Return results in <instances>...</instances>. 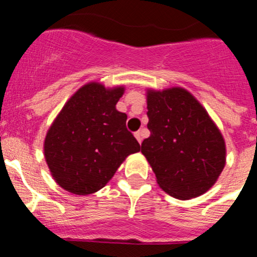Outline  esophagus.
Returning a JSON list of instances; mask_svg holds the SVG:
<instances>
[{"mask_svg":"<svg viewBox=\"0 0 257 257\" xmlns=\"http://www.w3.org/2000/svg\"><path fill=\"white\" fill-rule=\"evenodd\" d=\"M135 137H136L137 141H139L140 144H141V142H142V139H144V137H142V131H137V132H135Z\"/></svg>","mask_w":257,"mask_h":257,"instance_id":"esophagus-1","label":"esophagus"}]
</instances>
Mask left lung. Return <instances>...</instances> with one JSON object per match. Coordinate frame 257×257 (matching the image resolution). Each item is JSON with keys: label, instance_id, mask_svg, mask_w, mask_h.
<instances>
[{"label": "left lung", "instance_id": "1", "mask_svg": "<svg viewBox=\"0 0 257 257\" xmlns=\"http://www.w3.org/2000/svg\"><path fill=\"white\" fill-rule=\"evenodd\" d=\"M141 152L160 187L178 199L210 189L225 166V142L204 107L186 89L148 90Z\"/></svg>", "mask_w": 257, "mask_h": 257}]
</instances>
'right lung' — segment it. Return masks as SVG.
I'll return each instance as SVG.
<instances>
[{
	"instance_id": "1",
	"label": "right lung",
	"mask_w": 257,
	"mask_h": 257,
	"mask_svg": "<svg viewBox=\"0 0 257 257\" xmlns=\"http://www.w3.org/2000/svg\"><path fill=\"white\" fill-rule=\"evenodd\" d=\"M123 86H81L64 105L44 140V156L60 187L78 195L106 186L131 153L141 150L126 128L127 115L116 110Z\"/></svg>"
}]
</instances>
